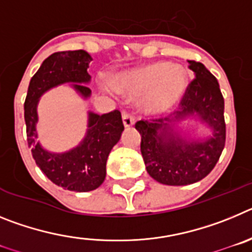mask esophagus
<instances>
[{"mask_svg": "<svg viewBox=\"0 0 252 252\" xmlns=\"http://www.w3.org/2000/svg\"><path fill=\"white\" fill-rule=\"evenodd\" d=\"M122 121H124L125 127H130V126H132V125L135 124L133 116L131 115L130 112H127V111H124V112H122Z\"/></svg>", "mask_w": 252, "mask_h": 252, "instance_id": "1", "label": "esophagus"}]
</instances>
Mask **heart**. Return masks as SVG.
Here are the masks:
<instances>
[{"label": "heart", "mask_w": 252, "mask_h": 252, "mask_svg": "<svg viewBox=\"0 0 252 252\" xmlns=\"http://www.w3.org/2000/svg\"><path fill=\"white\" fill-rule=\"evenodd\" d=\"M116 88L135 98H144L150 113H159L177 103L186 92L187 75L179 66L153 63L117 78Z\"/></svg>", "instance_id": "b5f03b06"}]
</instances>
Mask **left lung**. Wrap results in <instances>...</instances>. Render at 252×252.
Here are the masks:
<instances>
[{
    "label": "left lung",
    "mask_w": 252,
    "mask_h": 252,
    "mask_svg": "<svg viewBox=\"0 0 252 252\" xmlns=\"http://www.w3.org/2000/svg\"><path fill=\"white\" fill-rule=\"evenodd\" d=\"M195 78L187 87L174 116L141 120L135 127L141 133V154L151 178L166 186H187L206 178L221 157L226 142L224 99L213 74L199 62L189 60ZM198 114L213 127L214 135L202 143L186 142L168 123Z\"/></svg>",
    "instance_id": "left-lung-1"
}]
</instances>
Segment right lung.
I'll list each match as a JSON object with an SVG mask.
<instances>
[{
	"label": "right lung",
	"mask_w": 252,
	"mask_h": 252,
	"mask_svg": "<svg viewBox=\"0 0 252 252\" xmlns=\"http://www.w3.org/2000/svg\"><path fill=\"white\" fill-rule=\"evenodd\" d=\"M91 60V55L84 50L51 54L31 78L24 103L28 145L36 165L53 183L74 192H90L103 183L108 154L119 142L125 128L121 112L115 110L101 116L90 112L88 131L81 145L68 153L51 154L36 141V106L40 95L62 83H77L73 84L75 90L88 97L91 90L81 83L91 81L87 70Z\"/></svg>",
	"instance_id": "obj_1"
}]
</instances>
